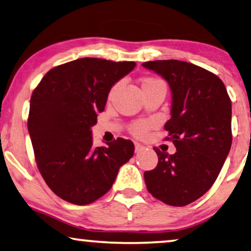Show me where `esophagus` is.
<instances>
[{
  "label": "esophagus",
  "instance_id": "1",
  "mask_svg": "<svg viewBox=\"0 0 251 251\" xmlns=\"http://www.w3.org/2000/svg\"><path fill=\"white\" fill-rule=\"evenodd\" d=\"M143 150H144L143 145L140 144V143H135V152H136V153L143 151Z\"/></svg>",
  "mask_w": 251,
  "mask_h": 251
}]
</instances>
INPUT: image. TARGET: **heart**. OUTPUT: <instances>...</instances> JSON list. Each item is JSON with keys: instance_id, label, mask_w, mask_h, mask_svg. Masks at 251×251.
<instances>
[{"instance_id": "1", "label": "heart", "mask_w": 251, "mask_h": 251, "mask_svg": "<svg viewBox=\"0 0 251 251\" xmlns=\"http://www.w3.org/2000/svg\"><path fill=\"white\" fill-rule=\"evenodd\" d=\"M159 81H160V80H158V78L147 77V78H144L143 82H142V87H143V85H147V84L154 83V82H159ZM115 89H116V85H115V87H113V88L110 89L109 95H108V96H109V98H110L111 96H113ZM150 126H151V124H150L149 122L140 121V122L134 123V124H133L132 126H130L129 130H130V133L133 134V135H135V136H137V137H142V136H144L145 134H147L148 129L150 128Z\"/></svg>"}]
</instances>
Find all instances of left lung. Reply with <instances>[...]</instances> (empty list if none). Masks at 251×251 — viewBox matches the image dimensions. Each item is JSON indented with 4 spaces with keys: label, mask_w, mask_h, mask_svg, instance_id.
I'll return each instance as SVG.
<instances>
[{
    "label": "left lung",
    "mask_w": 251,
    "mask_h": 251,
    "mask_svg": "<svg viewBox=\"0 0 251 251\" xmlns=\"http://www.w3.org/2000/svg\"><path fill=\"white\" fill-rule=\"evenodd\" d=\"M144 67L169 83L173 93L171 118L164 128L175 154L154 148L158 166L145 171L149 193L171 206H185L214 184L232 143L231 100L226 85L214 73L177 59L151 61Z\"/></svg>",
    "instance_id": "1"
}]
</instances>
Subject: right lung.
I'll list each match as a JSON object with an SVG mask.
<instances>
[{"label": "right lung", "mask_w": 251, "mask_h": 251, "mask_svg": "<svg viewBox=\"0 0 251 251\" xmlns=\"http://www.w3.org/2000/svg\"><path fill=\"white\" fill-rule=\"evenodd\" d=\"M135 65L78 58L48 71L33 90L28 130L37 167L62 200L93 203L111 188L119 168L133 156V142L122 137L93 148L91 127L111 87Z\"/></svg>", "instance_id": "right-lung-1"}]
</instances>
